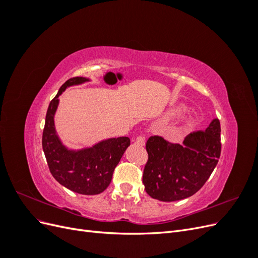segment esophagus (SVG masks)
<instances>
[{
    "instance_id": "obj_1",
    "label": "esophagus",
    "mask_w": 258,
    "mask_h": 258,
    "mask_svg": "<svg viewBox=\"0 0 258 258\" xmlns=\"http://www.w3.org/2000/svg\"><path fill=\"white\" fill-rule=\"evenodd\" d=\"M136 144L139 146H144L145 145V139L144 137H138L136 140Z\"/></svg>"
}]
</instances>
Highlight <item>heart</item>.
Returning <instances> with one entry per match:
<instances>
[{
  "instance_id": "heart-1",
  "label": "heart",
  "mask_w": 258,
  "mask_h": 258,
  "mask_svg": "<svg viewBox=\"0 0 258 258\" xmlns=\"http://www.w3.org/2000/svg\"><path fill=\"white\" fill-rule=\"evenodd\" d=\"M184 110L183 105H177L174 107V113H178ZM198 122V118L197 116H195L192 114H185L183 116H181L178 118V120L175 123V128L177 130H186V129H190L192 127H195Z\"/></svg>"
}]
</instances>
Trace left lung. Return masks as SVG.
I'll return each instance as SVG.
<instances>
[{
	"label": "left lung",
	"instance_id": "obj_1",
	"mask_svg": "<svg viewBox=\"0 0 258 258\" xmlns=\"http://www.w3.org/2000/svg\"><path fill=\"white\" fill-rule=\"evenodd\" d=\"M221 147V123L217 118L206 131L187 136L182 145L151 137L146 143L148 161L143 172L146 192L165 202L192 196L213 172Z\"/></svg>",
	"mask_w": 258,
	"mask_h": 258
}]
</instances>
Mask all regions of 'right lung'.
I'll return each mask as SVG.
<instances>
[{
	"label": "right lung",
	"instance_id": "add662e5",
	"mask_svg": "<svg viewBox=\"0 0 258 258\" xmlns=\"http://www.w3.org/2000/svg\"><path fill=\"white\" fill-rule=\"evenodd\" d=\"M88 82H91L88 77H74L61 86L46 114L42 145L50 173L58 183L77 194L98 195L110 185L114 169L130 146V139L108 138L75 150L63 144L54 123L59 97L67 88Z\"/></svg>",
	"mask_w": 258,
	"mask_h": 258
}]
</instances>
